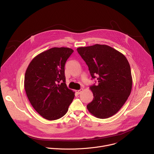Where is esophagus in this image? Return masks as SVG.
Masks as SVG:
<instances>
[{"label": "esophagus", "instance_id": "34e87169", "mask_svg": "<svg viewBox=\"0 0 154 154\" xmlns=\"http://www.w3.org/2000/svg\"><path fill=\"white\" fill-rule=\"evenodd\" d=\"M83 91V89L82 88V89H80V90H75V93H77V94H80L81 93V92Z\"/></svg>", "mask_w": 154, "mask_h": 154}]
</instances>
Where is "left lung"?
Here are the masks:
<instances>
[{"mask_svg": "<svg viewBox=\"0 0 154 154\" xmlns=\"http://www.w3.org/2000/svg\"><path fill=\"white\" fill-rule=\"evenodd\" d=\"M97 85L90 86L93 100L86 107L97 118L115 115L130 94L132 77L129 63L121 52L107 45H95L77 49Z\"/></svg>", "mask_w": 154, "mask_h": 154, "instance_id": "8db88e82", "label": "left lung"}]
</instances>
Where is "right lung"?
<instances>
[{
    "instance_id": "obj_1",
    "label": "right lung",
    "mask_w": 154,
    "mask_h": 154,
    "mask_svg": "<svg viewBox=\"0 0 154 154\" xmlns=\"http://www.w3.org/2000/svg\"><path fill=\"white\" fill-rule=\"evenodd\" d=\"M73 52L68 48H51L36 55L27 68V96L33 108L46 119L63 117L74 98V92L67 87L64 75L66 61Z\"/></svg>"
}]
</instances>
